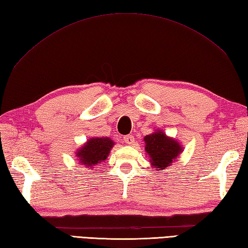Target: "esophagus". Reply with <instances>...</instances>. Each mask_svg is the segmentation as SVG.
Here are the masks:
<instances>
[{
  "mask_svg": "<svg viewBox=\"0 0 248 248\" xmlns=\"http://www.w3.org/2000/svg\"><path fill=\"white\" fill-rule=\"evenodd\" d=\"M124 141L126 144H133L135 141V138L133 135H128V136H125L124 137Z\"/></svg>",
  "mask_w": 248,
  "mask_h": 248,
  "instance_id": "34e87169",
  "label": "esophagus"
}]
</instances>
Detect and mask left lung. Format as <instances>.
Here are the masks:
<instances>
[{"label":"left lung","mask_w":248,"mask_h":248,"mask_svg":"<svg viewBox=\"0 0 248 248\" xmlns=\"http://www.w3.org/2000/svg\"><path fill=\"white\" fill-rule=\"evenodd\" d=\"M144 152L149 156L150 164L158 170L170 166L182 152L178 140L168 137L162 129H156L143 138Z\"/></svg>","instance_id":"obj_1"}]
</instances>
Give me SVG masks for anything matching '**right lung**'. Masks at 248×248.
<instances>
[{
	"mask_svg": "<svg viewBox=\"0 0 248 248\" xmlns=\"http://www.w3.org/2000/svg\"><path fill=\"white\" fill-rule=\"evenodd\" d=\"M113 146L114 141L109 137L90 138L78 149L76 156L82 165L92 170L107 160Z\"/></svg>",
	"mask_w": 248,
	"mask_h": 248,
	"instance_id": "add662e5",
	"label": "right lung"
}]
</instances>
